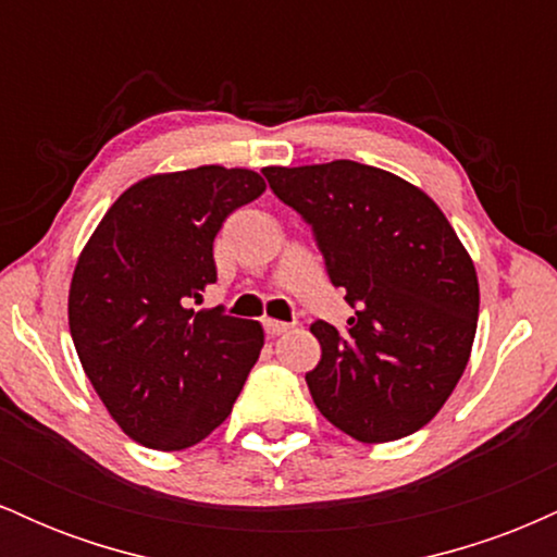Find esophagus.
I'll use <instances>...</instances> for the list:
<instances>
[{"label":"esophagus","instance_id":"1","mask_svg":"<svg viewBox=\"0 0 557 557\" xmlns=\"http://www.w3.org/2000/svg\"><path fill=\"white\" fill-rule=\"evenodd\" d=\"M264 330H267V335H283V332H290L293 330V324H287V322H277V319H264Z\"/></svg>","mask_w":557,"mask_h":557}]
</instances>
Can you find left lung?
I'll return each instance as SVG.
<instances>
[{
    "label": "left lung",
    "instance_id": "1",
    "mask_svg": "<svg viewBox=\"0 0 557 557\" xmlns=\"http://www.w3.org/2000/svg\"><path fill=\"white\" fill-rule=\"evenodd\" d=\"M261 172L314 230L354 309L345 330L311 324L322 345L306 374L317 408L361 443L421 430L456 389L476 335V270L456 230L424 190L369 164Z\"/></svg>",
    "mask_w": 557,
    "mask_h": 557
}]
</instances>
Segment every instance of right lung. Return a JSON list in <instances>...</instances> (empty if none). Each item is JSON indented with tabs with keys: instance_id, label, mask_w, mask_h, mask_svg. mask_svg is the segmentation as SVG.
<instances>
[{
	"instance_id": "obj_1",
	"label": "right lung",
	"mask_w": 557,
	"mask_h": 557,
	"mask_svg": "<svg viewBox=\"0 0 557 557\" xmlns=\"http://www.w3.org/2000/svg\"><path fill=\"white\" fill-rule=\"evenodd\" d=\"M253 170L220 164L138 181L94 230L70 283V335L120 430L154 450L201 443L233 411L264 330L222 306L190 309L216 283L214 238L264 194Z\"/></svg>"
}]
</instances>
